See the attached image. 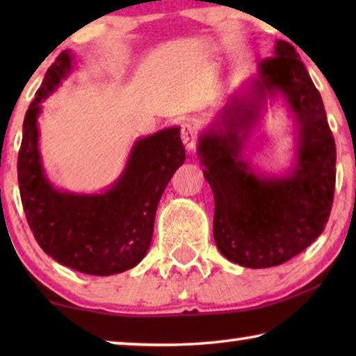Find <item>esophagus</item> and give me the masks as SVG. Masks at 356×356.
Wrapping results in <instances>:
<instances>
[{"label": "esophagus", "instance_id": "34e87169", "mask_svg": "<svg viewBox=\"0 0 356 356\" xmlns=\"http://www.w3.org/2000/svg\"><path fill=\"white\" fill-rule=\"evenodd\" d=\"M180 138H182V143L186 150L195 149L197 141V131L195 129V125L185 124L182 127V131H180Z\"/></svg>", "mask_w": 356, "mask_h": 356}]
</instances>
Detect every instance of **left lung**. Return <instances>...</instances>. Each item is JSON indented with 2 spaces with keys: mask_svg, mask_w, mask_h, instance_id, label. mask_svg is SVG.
<instances>
[{
  "mask_svg": "<svg viewBox=\"0 0 356 356\" xmlns=\"http://www.w3.org/2000/svg\"><path fill=\"white\" fill-rule=\"evenodd\" d=\"M276 98L285 102L296 127V160L282 175L261 172L245 154L268 102ZM197 141L215 200L213 238L227 261L275 267L321 236L333 204L336 146L321 94L289 42L276 40L273 55L257 64L256 75L229 97Z\"/></svg>",
  "mask_w": 356,
  "mask_h": 356,
  "instance_id": "1",
  "label": "left lung"
}]
</instances>
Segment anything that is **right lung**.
<instances>
[{
    "mask_svg": "<svg viewBox=\"0 0 356 356\" xmlns=\"http://www.w3.org/2000/svg\"><path fill=\"white\" fill-rule=\"evenodd\" d=\"M75 65L64 50L47 70L23 120L19 186L28 225L42 250L76 272L110 276L134 268L152 242L155 212L168 182L185 161L180 127L138 138L120 176L99 193H74L48 179L39 149L42 102Z\"/></svg>",
    "mask_w": 356,
    "mask_h": 356,
    "instance_id": "add662e5",
    "label": "right lung"
}]
</instances>
